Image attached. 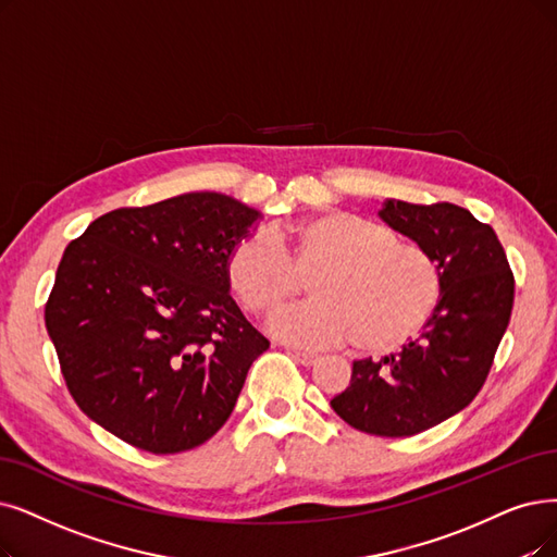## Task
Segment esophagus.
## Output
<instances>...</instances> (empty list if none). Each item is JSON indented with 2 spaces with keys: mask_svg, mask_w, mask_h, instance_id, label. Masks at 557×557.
Listing matches in <instances>:
<instances>
[{
  "mask_svg": "<svg viewBox=\"0 0 557 557\" xmlns=\"http://www.w3.org/2000/svg\"><path fill=\"white\" fill-rule=\"evenodd\" d=\"M293 359L299 361L301 366H313L318 361V354H310V351H293Z\"/></svg>",
  "mask_w": 557,
  "mask_h": 557,
  "instance_id": "obj_1",
  "label": "esophagus"
}]
</instances>
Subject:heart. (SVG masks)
Segmentation results:
<instances>
[{
    "label": "heart",
    "mask_w": 557,
    "mask_h": 557,
    "mask_svg": "<svg viewBox=\"0 0 557 557\" xmlns=\"http://www.w3.org/2000/svg\"><path fill=\"white\" fill-rule=\"evenodd\" d=\"M226 283L253 318H274L310 276L308 304L274 322L276 336L391 351L422 331L443 297L438 260L418 242L354 212H324L283 231H251L226 256Z\"/></svg>",
    "instance_id": "obj_1"
}]
</instances>
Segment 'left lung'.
<instances>
[{"instance_id":"obj_1","label":"left lung","mask_w":557,"mask_h":557,"mask_svg":"<svg viewBox=\"0 0 557 557\" xmlns=\"http://www.w3.org/2000/svg\"><path fill=\"white\" fill-rule=\"evenodd\" d=\"M380 214L432 251L443 272V297L403 351L354 361L349 386L331 407L354 430L403 438L473 403L509 324L515 274L494 228L459 206L386 201Z\"/></svg>"}]
</instances>
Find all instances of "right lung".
Returning a JSON list of instances; mask_svg holds the SVG:
<instances>
[{"mask_svg":"<svg viewBox=\"0 0 557 557\" xmlns=\"http://www.w3.org/2000/svg\"><path fill=\"white\" fill-rule=\"evenodd\" d=\"M260 214L183 194L91 221L63 251L46 326L77 407L139 450L212 438L270 341L228 295L226 256Z\"/></svg>","mask_w":557,"mask_h":557,"instance_id":"obj_1","label":"right lung"}]
</instances>
